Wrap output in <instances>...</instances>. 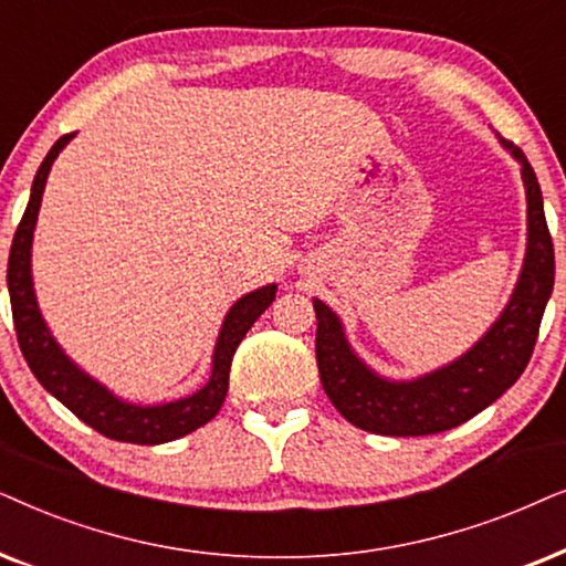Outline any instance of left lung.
Returning <instances> with one entry per match:
<instances>
[{
	"mask_svg": "<svg viewBox=\"0 0 566 566\" xmlns=\"http://www.w3.org/2000/svg\"><path fill=\"white\" fill-rule=\"evenodd\" d=\"M515 157L528 201V243L512 295L484 336L461 357L411 380L382 378L352 349L344 323L315 297V359L331 403L354 427L375 434L421 437L453 429L492 406L528 365L554 290V243L544 196L523 149L496 134Z\"/></svg>",
	"mask_w": 566,
	"mask_h": 566,
	"instance_id": "obj_1",
	"label": "left lung"
}]
</instances>
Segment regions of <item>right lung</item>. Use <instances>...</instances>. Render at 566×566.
<instances>
[{
	"label": "right lung",
	"instance_id": "right-lung-1",
	"mask_svg": "<svg viewBox=\"0 0 566 566\" xmlns=\"http://www.w3.org/2000/svg\"><path fill=\"white\" fill-rule=\"evenodd\" d=\"M74 134H64L49 155L43 157L38 168L33 186H30V201L25 214L18 224L12 238L10 263H7V290H10L14 331H18V344L22 357H25L30 373L35 380L49 390L56 401H62L74 417L85 421L97 432L118 442H134V446H160V442L178 440L193 429L205 427L214 413L222 409L224 396H228L230 365L238 344L243 342L248 328L259 321V315L274 303L276 284H266L248 292L230 307L224 315L220 336H217L212 354V373L209 380L196 394L176 398L168 403L142 406L118 398L103 382L82 370L77 361H72L59 342L51 334L46 321H43L41 307H38L33 290V271H30V251H33V230L38 222V209H41L43 188L51 172V165L59 153L70 145Z\"/></svg>",
	"mask_w": 566,
	"mask_h": 566
}]
</instances>
